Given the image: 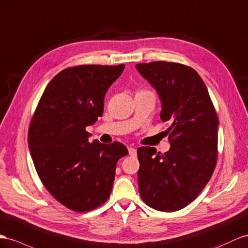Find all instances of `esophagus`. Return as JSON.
Returning a JSON list of instances; mask_svg holds the SVG:
<instances>
[{"label": "esophagus", "instance_id": "esophagus-1", "mask_svg": "<svg viewBox=\"0 0 248 248\" xmlns=\"http://www.w3.org/2000/svg\"><path fill=\"white\" fill-rule=\"evenodd\" d=\"M129 154H130L131 156H136V155H137V150H136L135 148L130 147V148H129Z\"/></svg>", "mask_w": 248, "mask_h": 248}]
</instances>
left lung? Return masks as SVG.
Listing matches in <instances>:
<instances>
[{
  "label": "left lung",
  "mask_w": 248,
  "mask_h": 248,
  "mask_svg": "<svg viewBox=\"0 0 248 248\" xmlns=\"http://www.w3.org/2000/svg\"><path fill=\"white\" fill-rule=\"evenodd\" d=\"M138 72L161 99L160 119L169 126L170 149L161 154L140 147L138 187L142 201L161 212L193 202L214 173L219 120L207 88L192 67L179 62L137 63Z\"/></svg>",
  "instance_id": "obj_1"
}]
</instances>
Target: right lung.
<instances>
[{
  "label": "right lung",
  "instance_id": "1",
  "mask_svg": "<svg viewBox=\"0 0 248 248\" xmlns=\"http://www.w3.org/2000/svg\"><path fill=\"white\" fill-rule=\"evenodd\" d=\"M124 65L63 69L49 82L28 130L36 173L48 192L71 211L85 213L109 199L125 145L89 142L86 126L103 116L108 89Z\"/></svg>",
  "mask_w": 248,
  "mask_h": 248
}]
</instances>
